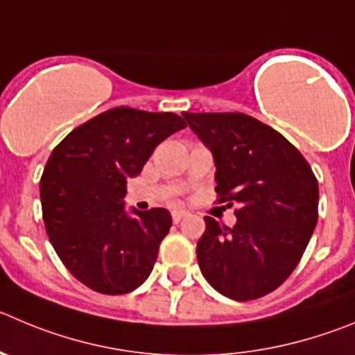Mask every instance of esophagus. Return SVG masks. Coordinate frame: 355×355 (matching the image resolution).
Listing matches in <instances>:
<instances>
[{
	"label": "esophagus",
	"mask_w": 355,
	"mask_h": 355,
	"mask_svg": "<svg viewBox=\"0 0 355 355\" xmlns=\"http://www.w3.org/2000/svg\"><path fill=\"white\" fill-rule=\"evenodd\" d=\"M187 216H188L187 211H181V209L172 211V222H174V223H180L181 220H183V218H187Z\"/></svg>",
	"instance_id": "esophagus-1"
}]
</instances>
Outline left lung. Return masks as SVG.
I'll return each instance as SVG.
<instances>
[{
    "instance_id": "left-lung-1",
    "label": "left lung",
    "mask_w": 355,
    "mask_h": 355,
    "mask_svg": "<svg viewBox=\"0 0 355 355\" xmlns=\"http://www.w3.org/2000/svg\"><path fill=\"white\" fill-rule=\"evenodd\" d=\"M213 151L218 204L237 222L206 216L197 260L207 284L236 301L276 291L303 257L318 218V183L295 146L243 112H183Z\"/></svg>"
}]
</instances>
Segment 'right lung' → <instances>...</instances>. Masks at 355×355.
I'll return each mask as SVG.
<instances>
[{
  "instance_id": "right-lung-1",
  "label": "right lung",
  "mask_w": 355,
  "mask_h": 355,
  "mask_svg": "<svg viewBox=\"0 0 355 355\" xmlns=\"http://www.w3.org/2000/svg\"><path fill=\"white\" fill-rule=\"evenodd\" d=\"M187 126L174 112L114 107L71 130L40 178L47 236L64 268L91 291L128 294L146 282L172 225L164 207H123L126 180L162 141Z\"/></svg>"
}]
</instances>
